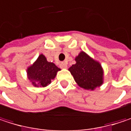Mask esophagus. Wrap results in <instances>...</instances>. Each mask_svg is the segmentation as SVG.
<instances>
[{
	"mask_svg": "<svg viewBox=\"0 0 131 131\" xmlns=\"http://www.w3.org/2000/svg\"><path fill=\"white\" fill-rule=\"evenodd\" d=\"M60 67H61V68H62V69H65L67 67V63L65 62H63V63H61V64H60Z\"/></svg>",
	"mask_w": 131,
	"mask_h": 131,
	"instance_id": "1",
	"label": "esophagus"
}]
</instances>
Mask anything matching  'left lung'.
Instances as JSON below:
<instances>
[{
	"instance_id": "left-lung-1",
	"label": "left lung",
	"mask_w": 131,
	"mask_h": 131,
	"mask_svg": "<svg viewBox=\"0 0 131 131\" xmlns=\"http://www.w3.org/2000/svg\"><path fill=\"white\" fill-rule=\"evenodd\" d=\"M76 64L69 70L79 86L87 90H93L103 83V70L101 64L81 51L75 58Z\"/></svg>"
}]
</instances>
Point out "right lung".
I'll return each instance as SVG.
<instances>
[{"label":"right lung","mask_w":131,"mask_h":131,"mask_svg":"<svg viewBox=\"0 0 131 131\" xmlns=\"http://www.w3.org/2000/svg\"><path fill=\"white\" fill-rule=\"evenodd\" d=\"M61 70L54 63L48 62L43 54H40L34 64L27 68L28 79L36 87H45L54 80L57 72Z\"/></svg>","instance_id":"right-lung-1"}]
</instances>
